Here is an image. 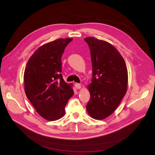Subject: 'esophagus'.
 Segmentation results:
<instances>
[{
    "mask_svg": "<svg viewBox=\"0 0 155 155\" xmlns=\"http://www.w3.org/2000/svg\"><path fill=\"white\" fill-rule=\"evenodd\" d=\"M75 87H76L77 89H80V88H81V84H79V83H76V84H75Z\"/></svg>",
    "mask_w": 155,
    "mask_h": 155,
    "instance_id": "obj_1",
    "label": "esophagus"
}]
</instances>
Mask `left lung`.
Here are the masks:
<instances>
[{
	"label": "left lung",
	"instance_id": "obj_1",
	"mask_svg": "<svg viewBox=\"0 0 155 155\" xmlns=\"http://www.w3.org/2000/svg\"><path fill=\"white\" fill-rule=\"evenodd\" d=\"M91 50L92 79L87 88L91 99L86 106L95 120H104L118 107L127 90L125 62L114 46L90 37L84 39Z\"/></svg>",
	"mask_w": 155,
	"mask_h": 155
}]
</instances>
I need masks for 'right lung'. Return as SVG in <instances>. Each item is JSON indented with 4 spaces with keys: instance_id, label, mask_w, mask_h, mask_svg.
<instances>
[{
    "instance_id": "obj_1",
    "label": "right lung",
    "mask_w": 155,
    "mask_h": 155,
    "mask_svg": "<svg viewBox=\"0 0 155 155\" xmlns=\"http://www.w3.org/2000/svg\"><path fill=\"white\" fill-rule=\"evenodd\" d=\"M72 38L58 39L40 46L28 59L24 73L26 95L41 117L55 121L74 95L72 84L63 78L61 57ZM60 80L58 81V79Z\"/></svg>"
}]
</instances>
